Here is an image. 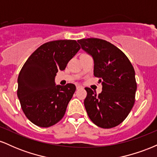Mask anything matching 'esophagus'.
<instances>
[{"label":"esophagus","mask_w":157,"mask_h":157,"mask_svg":"<svg viewBox=\"0 0 157 157\" xmlns=\"http://www.w3.org/2000/svg\"><path fill=\"white\" fill-rule=\"evenodd\" d=\"M82 89V86H79V85H77V90H79V89Z\"/></svg>","instance_id":"1"}]
</instances>
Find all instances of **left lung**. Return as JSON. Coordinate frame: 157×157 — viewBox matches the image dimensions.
<instances>
[{
	"instance_id": "8db88e82",
	"label": "left lung",
	"mask_w": 157,
	"mask_h": 157,
	"mask_svg": "<svg viewBox=\"0 0 157 157\" xmlns=\"http://www.w3.org/2000/svg\"><path fill=\"white\" fill-rule=\"evenodd\" d=\"M84 51L92 56L94 75L102 82L99 94L85 88L84 105L90 120L102 128H111L125 120L135 102L136 82L132 64L125 54L104 40H79Z\"/></svg>"
}]
</instances>
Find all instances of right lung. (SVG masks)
Listing matches in <instances>:
<instances>
[{
    "instance_id": "right-lung-1",
    "label": "right lung",
    "mask_w": 157,
    "mask_h": 157,
    "mask_svg": "<svg viewBox=\"0 0 157 157\" xmlns=\"http://www.w3.org/2000/svg\"><path fill=\"white\" fill-rule=\"evenodd\" d=\"M80 49L75 40H59L41 45L27 59L17 78L21 109L35 125L48 128L63 117L76 87L56 86L55 77Z\"/></svg>"
}]
</instances>
